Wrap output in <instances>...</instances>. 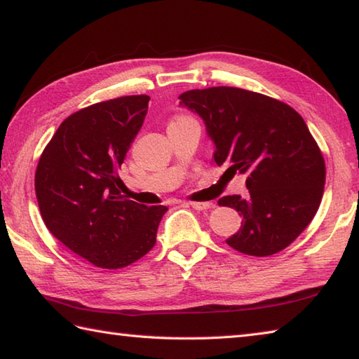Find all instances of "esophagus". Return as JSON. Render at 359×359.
<instances>
[{
  "instance_id": "esophagus-1",
  "label": "esophagus",
  "mask_w": 359,
  "mask_h": 359,
  "mask_svg": "<svg viewBox=\"0 0 359 359\" xmlns=\"http://www.w3.org/2000/svg\"><path fill=\"white\" fill-rule=\"evenodd\" d=\"M194 210H197V211H205V210H211L212 206V203H210V202H191L189 203Z\"/></svg>"
}]
</instances>
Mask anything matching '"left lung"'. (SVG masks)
Here are the masks:
<instances>
[{"label": "left lung", "mask_w": 359, "mask_h": 359, "mask_svg": "<svg viewBox=\"0 0 359 359\" xmlns=\"http://www.w3.org/2000/svg\"><path fill=\"white\" fill-rule=\"evenodd\" d=\"M180 100L203 119L217 165L246 175V196L217 202L243 217L227 244L255 257L280 252L311 224L323 196L325 161L304 119L278 99L233 86L191 90Z\"/></svg>", "instance_id": "8db88e82"}]
</instances>
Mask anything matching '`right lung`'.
Returning <instances> with one entry per match:
<instances>
[{
    "mask_svg": "<svg viewBox=\"0 0 359 359\" xmlns=\"http://www.w3.org/2000/svg\"><path fill=\"white\" fill-rule=\"evenodd\" d=\"M149 96L93 104L60 124L41 154L34 187L41 216L60 240L94 266L118 269L148 254L167 206L121 194L118 168L148 111Z\"/></svg>",
    "mask_w": 359,
    "mask_h": 359,
    "instance_id": "add662e5",
    "label": "right lung"
}]
</instances>
